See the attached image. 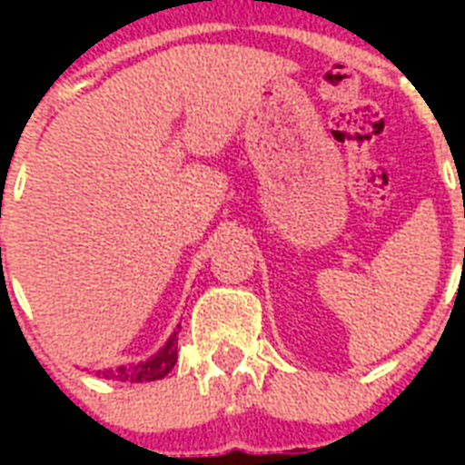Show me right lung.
I'll list each match as a JSON object with an SVG mask.
<instances>
[{
  "label": "right lung",
  "instance_id": "right-lung-1",
  "mask_svg": "<svg viewBox=\"0 0 465 465\" xmlns=\"http://www.w3.org/2000/svg\"><path fill=\"white\" fill-rule=\"evenodd\" d=\"M175 360H178V332L173 331V335L166 340V345L161 347L156 354H152L149 360L137 361V364H120L115 369H105V371H98V376L101 379H115V381L133 383L156 381V379H163L173 369Z\"/></svg>",
  "mask_w": 465,
  "mask_h": 465
}]
</instances>
